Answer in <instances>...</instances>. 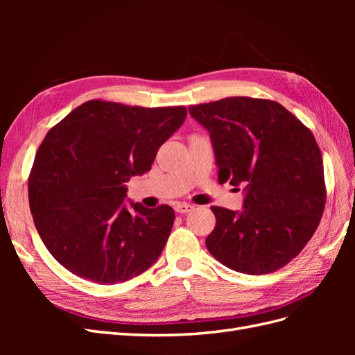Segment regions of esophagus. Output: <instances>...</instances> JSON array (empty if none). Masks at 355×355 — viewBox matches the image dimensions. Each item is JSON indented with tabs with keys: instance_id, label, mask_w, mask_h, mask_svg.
Returning <instances> with one entry per match:
<instances>
[{
	"instance_id": "1",
	"label": "esophagus",
	"mask_w": 355,
	"mask_h": 355,
	"mask_svg": "<svg viewBox=\"0 0 355 355\" xmlns=\"http://www.w3.org/2000/svg\"><path fill=\"white\" fill-rule=\"evenodd\" d=\"M175 210L178 213H189L194 210V206H191V204H188V202H178L175 206Z\"/></svg>"
}]
</instances>
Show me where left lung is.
I'll use <instances>...</instances> for the list:
<instances>
[{
	"label": "left lung",
	"instance_id": "8db88e82",
	"mask_svg": "<svg viewBox=\"0 0 355 355\" xmlns=\"http://www.w3.org/2000/svg\"><path fill=\"white\" fill-rule=\"evenodd\" d=\"M216 155L220 184L245 187L244 209L213 206L207 250L231 270L262 275L302 252L326 204L323 158L314 135L283 105L234 96L189 106Z\"/></svg>",
	"mask_w": 355,
	"mask_h": 355
}]
</instances>
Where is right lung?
Wrapping results in <instances>:
<instances>
[{"instance_id": "1", "label": "right lung", "mask_w": 355, "mask_h": 355, "mask_svg": "<svg viewBox=\"0 0 355 355\" xmlns=\"http://www.w3.org/2000/svg\"><path fill=\"white\" fill-rule=\"evenodd\" d=\"M185 116V106L93 99L50 128L29 173V209L42 243L68 271L116 284L158 259L175 210L167 204L125 207L124 182L151 168Z\"/></svg>"}]
</instances>
